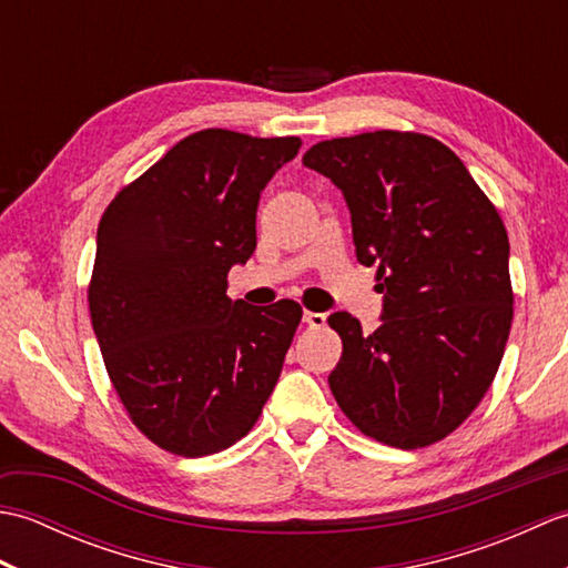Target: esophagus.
<instances>
[{
	"instance_id": "1",
	"label": "esophagus",
	"mask_w": 568,
	"mask_h": 568,
	"mask_svg": "<svg viewBox=\"0 0 568 568\" xmlns=\"http://www.w3.org/2000/svg\"><path fill=\"white\" fill-rule=\"evenodd\" d=\"M303 322L310 324V327L322 329L324 324H327V315H322V312H310V310H305V312H303Z\"/></svg>"
}]
</instances>
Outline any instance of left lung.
<instances>
[{
    "instance_id": "obj_1",
    "label": "left lung",
    "mask_w": 568,
    "mask_h": 568,
    "mask_svg": "<svg viewBox=\"0 0 568 568\" xmlns=\"http://www.w3.org/2000/svg\"><path fill=\"white\" fill-rule=\"evenodd\" d=\"M303 163L342 190L356 258L378 265L381 327L334 312L344 352L329 388L354 425L397 449L452 434L484 400L513 324L510 244L458 155L413 131L312 146Z\"/></svg>"
}]
</instances>
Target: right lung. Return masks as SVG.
Here are the masks:
<instances>
[{"mask_svg": "<svg viewBox=\"0 0 568 568\" xmlns=\"http://www.w3.org/2000/svg\"><path fill=\"white\" fill-rule=\"evenodd\" d=\"M297 136L190 134L104 210L90 317L131 422L161 449L197 458L246 437L268 400L303 307L226 297L256 251L261 190Z\"/></svg>", "mask_w": 568, "mask_h": 568, "instance_id": "1", "label": "right lung"}]
</instances>
